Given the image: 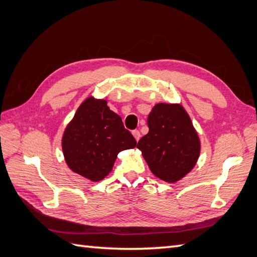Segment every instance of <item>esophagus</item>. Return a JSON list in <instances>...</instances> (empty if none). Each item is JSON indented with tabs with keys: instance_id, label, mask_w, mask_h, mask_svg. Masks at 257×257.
<instances>
[{
	"instance_id": "obj_1",
	"label": "esophagus",
	"mask_w": 257,
	"mask_h": 257,
	"mask_svg": "<svg viewBox=\"0 0 257 257\" xmlns=\"http://www.w3.org/2000/svg\"><path fill=\"white\" fill-rule=\"evenodd\" d=\"M133 136L135 137V139L138 141V140L140 139V132H139V130H134V132H133Z\"/></svg>"
}]
</instances>
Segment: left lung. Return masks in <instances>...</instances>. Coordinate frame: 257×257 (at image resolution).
Listing matches in <instances>:
<instances>
[{
    "instance_id": "8db88e82",
    "label": "left lung",
    "mask_w": 257,
    "mask_h": 257,
    "mask_svg": "<svg viewBox=\"0 0 257 257\" xmlns=\"http://www.w3.org/2000/svg\"><path fill=\"white\" fill-rule=\"evenodd\" d=\"M149 133L138 141L151 172L173 183L192 170L200 156V139L185 109L160 102L148 116Z\"/></svg>"
}]
</instances>
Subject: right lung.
Segmentation results:
<instances>
[{"label":"right lung","instance_id":"obj_1","mask_svg":"<svg viewBox=\"0 0 257 257\" xmlns=\"http://www.w3.org/2000/svg\"><path fill=\"white\" fill-rule=\"evenodd\" d=\"M137 141L107 101L88 97L65 129L62 148L67 166L90 181H100L112 170L120 151Z\"/></svg>","mask_w":257,"mask_h":257}]
</instances>
